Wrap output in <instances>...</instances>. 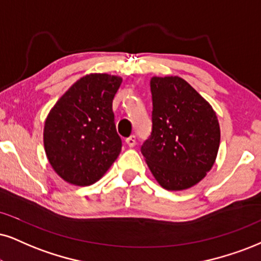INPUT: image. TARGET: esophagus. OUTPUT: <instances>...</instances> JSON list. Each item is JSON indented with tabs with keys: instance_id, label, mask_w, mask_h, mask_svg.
Wrapping results in <instances>:
<instances>
[{
	"instance_id": "obj_1",
	"label": "esophagus",
	"mask_w": 261,
	"mask_h": 261,
	"mask_svg": "<svg viewBox=\"0 0 261 261\" xmlns=\"http://www.w3.org/2000/svg\"><path fill=\"white\" fill-rule=\"evenodd\" d=\"M125 143H127V145L129 146V147L136 146V144H137L136 136H130L129 138H127V139H125Z\"/></svg>"
}]
</instances>
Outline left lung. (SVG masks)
Here are the masks:
<instances>
[{"instance_id":"obj_1","label":"left lung","mask_w":261,"mask_h":261,"mask_svg":"<svg viewBox=\"0 0 261 261\" xmlns=\"http://www.w3.org/2000/svg\"><path fill=\"white\" fill-rule=\"evenodd\" d=\"M152 132L141 153L156 181L169 191L186 190L207 175L217 160L220 127L217 114L179 76H153Z\"/></svg>"}]
</instances>
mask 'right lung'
Returning a JSON list of instances; mask_svg holds the SVG:
<instances>
[{
	"instance_id": "1",
	"label": "right lung",
	"mask_w": 261,
	"mask_h": 261,
	"mask_svg": "<svg viewBox=\"0 0 261 261\" xmlns=\"http://www.w3.org/2000/svg\"><path fill=\"white\" fill-rule=\"evenodd\" d=\"M122 77H81L50 109L43 129L47 159L69 184L89 186L102 178L121 152L112 100Z\"/></svg>"
}]
</instances>
